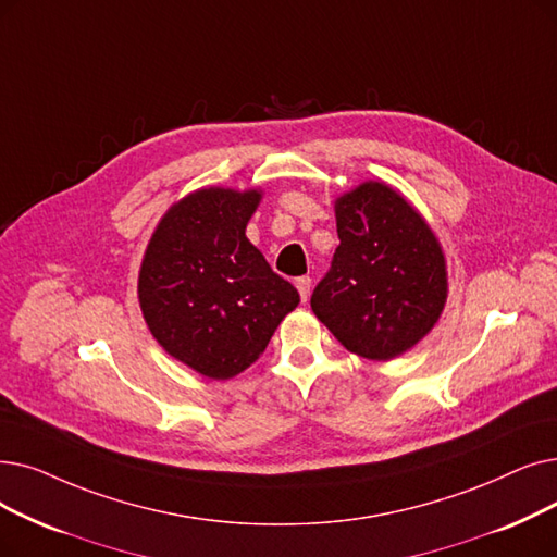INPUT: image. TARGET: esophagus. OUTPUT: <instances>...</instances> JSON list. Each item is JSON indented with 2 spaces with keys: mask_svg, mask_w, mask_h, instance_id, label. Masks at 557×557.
Returning a JSON list of instances; mask_svg holds the SVG:
<instances>
[{
  "mask_svg": "<svg viewBox=\"0 0 557 557\" xmlns=\"http://www.w3.org/2000/svg\"><path fill=\"white\" fill-rule=\"evenodd\" d=\"M296 286H298V292H300V298H302V302H307V298H309V292H311V277H309V275H302V277H298V280H296Z\"/></svg>",
  "mask_w": 557,
  "mask_h": 557,
  "instance_id": "esophagus-1",
  "label": "esophagus"
}]
</instances>
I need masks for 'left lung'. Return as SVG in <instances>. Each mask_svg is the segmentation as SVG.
Wrapping results in <instances>:
<instances>
[{
  "mask_svg": "<svg viewBox=\"0 0 557 557\" xmlns=\"http://www.w3.org/2000/svg\"><path fill=\"white\" fill-rule=\"evenodd\" d=\"M338 248L311 309L346 350L403 355L440 321L448 296L437 236L398 190L364 182L334 202Z\"/></svg>",
  "mask_w": 557,
  "mask_h": 557,
  "instance_id": "obj_1",
  "label": "left lung"
}]
</instances>
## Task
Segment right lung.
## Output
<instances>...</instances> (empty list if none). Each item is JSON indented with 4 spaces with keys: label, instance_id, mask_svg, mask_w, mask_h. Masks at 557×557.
<instances>
[{
    "label": "right lung",
    "instance_id": "1",
    "mask_svg": "<svg viewBox=\"0 0 557 557\" xmlns=\"http://www.w3.org/2000/svg\"><path fill=\"white\" fill-rule=\"evenodd\" d=\"M259 190L200 188L165 211L138 275L161 348L211 380L246 371L300 296L246 236Z\"/></svg>",
    "mask_w": 557,
    "mask_h": 557
}]
</instances>
